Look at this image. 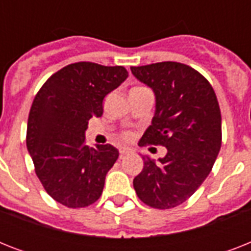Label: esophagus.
<instances>
[{
    "mask_svg": "<svg viewBox=\"0 0 251 251\" xmlns=\"http://www.w3.org/2000/svg\"><path fill=\"white\" fill-rule=\"evenodd\" d=\"M130 153H133V149H130V147H121L120 149V155L121 156H125V155H130Z\"/></svg>",
    "mask_w": 251,
    "mask_h": 251,
    "instance_id": "obj_1",
    "label": "esophagus"
}]
</instances>
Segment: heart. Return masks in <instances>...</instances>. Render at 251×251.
<instances>
[{
  "label": "heart",
  "instance_id": "obj_1",
  "mask_svg": "<svg viewBox=\"0 0 251 251\" xmlns=\"http://www.w3.org/2000/svg\"><path fill=\"white\" fill-rule=\"evenodd\" d=\"M125 137H126V138H129V137H130V134H126Z\"/></svg>",
  "mask_w": 251,
  "mask_h": 251
}]
</instances>
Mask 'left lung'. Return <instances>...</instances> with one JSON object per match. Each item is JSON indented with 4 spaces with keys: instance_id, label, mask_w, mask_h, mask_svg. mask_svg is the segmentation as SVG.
<instances>
[{
    "instance_id": "left-lung-1",
    "label": "left lung",
    "mask_w": 251,
    "mask_h": 251,
    "mask_svg": "<svg viewBox=\"0 0 251 251\" xmlns=\"http://www.w3.org/2000/svg\"><path fill=\"white\" fill-rule=\"evenodd\" d=\"M155 95V114L139 143L161 145L159 160L143 156L134 178L142 202L159 210L179 206L210 175L222 146V114L208 80L179 62L130 68Z\"/></svg>"
}]
</instances>
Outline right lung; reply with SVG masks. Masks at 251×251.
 <instances>
[{
    "label": "right lung",
    "instance_id": "1",
    "mask_svg": "<svg viewBox=\"0 0 251 251\" xmlns=\"http://www.w3.org/2000/svg\"><path fill=\"white\" fill-rule=\"evenodd\" d=\"M129 76L122 66L76 62L53 74L33 99L27 150L45 191L61 204L95 203L118 159L112 145L84 143L88 120L101 117L102 100Z\"/></svg>",
    "mask_w": 251,
    "mask_h": 251
}]
</instances>
